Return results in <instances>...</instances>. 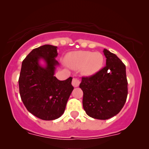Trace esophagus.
<instances>
[{
	"mask_svg": "<svg viewBox=\"0 0 149 149\" xmlns=\"http://www.w3.org/2000/svg\"><path fill=\"white\" fill-rule=\"evenodd\" d=\"M80 83H81L80 80H79V79H77V78H73L72 81V85L74 87H78L79 84H80Z\"/></svg>",
	"mask_w": 149,
	"mask_h": 149,
	"instance_id": "esophagus-1",
	"label": "esophagus"
}]
</instances>
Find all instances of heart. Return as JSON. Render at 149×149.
Returning a JSON list of instances; mask_svg holds the SVG:
<instances>
[{
    "mask_svg": "<svg viewBox=\"0 0 149 149\" xmlns=\"http://www.w3.org/2000/svg\"><path fill=\"white\" fill-rule=\"evenodd\" d=\"M65 63L74 70H80L85 76L95 74L103 66L104 58L99 52L77 51L72 52L66 55Z\"/></svg>",
    "mask_w": 149,
    "mask_h": 149,
    "instance_id": "1",
    "label": "heart"
}]
</instances>
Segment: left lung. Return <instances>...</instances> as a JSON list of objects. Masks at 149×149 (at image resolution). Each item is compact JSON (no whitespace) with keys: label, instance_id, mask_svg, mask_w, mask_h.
<instances>
[{"label":"left lung","instance_id":"left-lung-1","mask_svg":"<svg viewBox=\"0 0 149 149\" xmlns=\"http://www.w3.org/2000/svg\"><path fill=\"white\" fill-rule=\"evenodd\" d=\"M106 66L93 75L83 77L79 87L83 92V107L89 117L106 120L121 111L127 96L125 64L104 49Z\"/></svg>","mask_w":149,"mask_h":149}]
</instances>
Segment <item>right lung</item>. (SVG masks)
<instances>
[{
	"label": "right lung",
	"mask_w": 149,
	"mask_h": 149,
	"mask_svg": "<svg viewBox=\"0 0 149 149\" xmlns=\"http://www.w3.org/2000/svg\"><path fill=\"white\" fill-rule=\"evenodd\" d=\"M57 47L45 45L34 49L22 62L19 78V94L30 113L40 119L50 121L60 117L74 87L72 77L60 81L54 77L59 65ZM43 59L45 67L40 66Z\"/></svg>",
	"instance_id": "obj_1"
}]
</instances>
